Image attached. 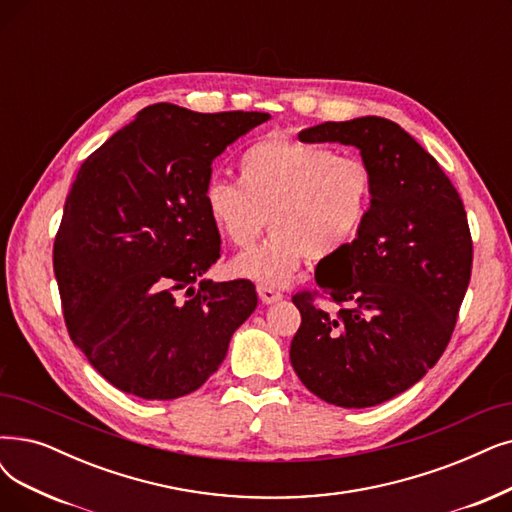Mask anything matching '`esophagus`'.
<instances>
[{"mask_svg": "<svg viewBox=\"0 0 512 512\" xmlns=\"http://www.w3.org/2000/svg\"><path fill=\"white\" fill-rule=\"evenodd\" d=\"M258 296H260V300L264 302V304H273V302H279L281 298H283V294L279 292V290H275V288H271V285H258Z\"/></svg>", "mask_w": 512, "mask_h": 512, "instance_id": "obj_1", "label": "esophagus"}]
</instances>
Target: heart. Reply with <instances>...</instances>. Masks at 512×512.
I'll return each mask as SVG.
<instances>
[{"instance_id":"obj_1","label":"heart","mask_w":512,"mask_h":512,"mask_svg":"<svg viewBox=\"0 0 512 512\" xmlns=\"http://www.w3.org/2000/svg\"><path fill=\"white\" fill-rule=\"evenodd\" d=\"M239 182L214 178L206 210L220 235L248 250L269 216L271 239L233 262L237 275L288 283L304 258L323 262L342 254L370 216L374 176L359 157L285 136L260 138L239 155Z\"/></svg>"}]
</instances>
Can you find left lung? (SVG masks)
<instances>
[{
  "label": "left lung",
  "mask_w": 512,
  "mask_h": 512,
  "mask_svg": "<svg viewBox=\"0 0 512 512\" xmlns=\"http://www.w3.org/2000/svg\"><path fill=\"white\" fill-rule=\"evenodd\" d=\"M298 138L357 147L374 195L357 239L315 271L340 309L323 311L319 292L292 298L302 323L290 361L319 399L372 407L414 386L452 338L473 269L466 212L437 159L391 119L325 121Z\"/></svg>",
  "instance_id": "8db88e82"
}]
</instances>
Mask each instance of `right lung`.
I'll use <instances>...</instances> for the list:
<instances>
[{
  "instance_id": "right-lung-1",
  "label": "right lung",
  "mask_w": 512,
  "mask_h": 512,
  "mask_svg": "<svg viewBox=\"0 0 512 512\" xmlns=\"http://www.w3.org/2000/svg\"><path fill=\"white\" fill-rule=\"evenodd\" d=\"M267 119L157 102L81 163L54 275L71 340L119 391L159 401L197 391L254 313L252 281L201 279L220 258L203 195L212 161Z\"/></svg>"
}]
</instances>
